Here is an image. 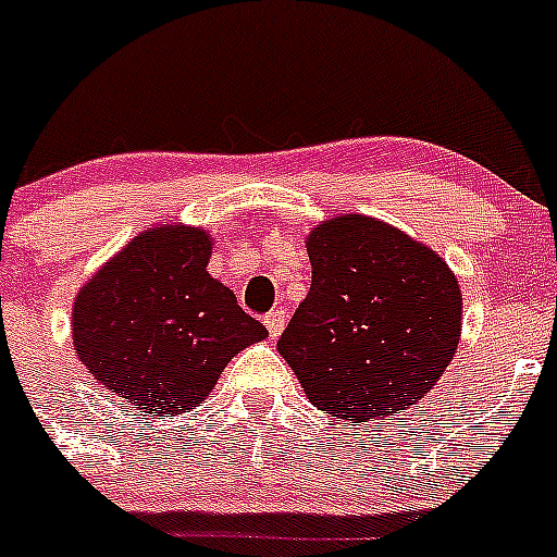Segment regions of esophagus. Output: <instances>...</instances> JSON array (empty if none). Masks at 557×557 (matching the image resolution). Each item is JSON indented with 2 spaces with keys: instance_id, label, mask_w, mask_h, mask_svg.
Instances as JSON below:
<instances>
[{
  "instance_id": "1",
  "label": "esophagus",
  "mask_w": 557,
  "mask_h": 557,
  "mask_svg": "<svg viewBox=\"0 0 557 557\" xmlns=\"http://www.w3.org/2000/svg\"><path fill=\"white\" fill-rule=\"evenodd\" d=\"M284 324H286L284 308H273L271 313H265V326H268V332H271V337H278L281 330H284Z\"/></svg>"
}]
</instances>
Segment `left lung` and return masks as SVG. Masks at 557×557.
<instances>
[{"mask_svg":"<svg viewBox=\"0 0 557 557\" xmlns=\"http://www.w3.org/2000/svg\"><path fill=\"white\" fill-rule=\"evenodd\" d=\"M311 292L278 354L319 410L362 423L426 397L456 354L461 289L432 249L372 216L308 236Z\"/></svg>","mask_w":557,"mask_h":557,"instance_id":"8db88e82","label":"left lung"}]
</instances>
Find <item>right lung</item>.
<instances>
[{"label":"right lung","instance_id":"obj_1","mask_svg":"<svg viewBox=\"0 0 557 557\" xmlns=\"http://www.w3.org/2000/svg\"><path fill=\"white\" fill-rule=\"evenodd\" d=\"M209 233L198 227L147 231L74 300L77 357L139 412L174 416L198 407L240 348L268 335L209 276Z\"/></svg>","mask_w":557,"mask_h":557}]
</instances>
